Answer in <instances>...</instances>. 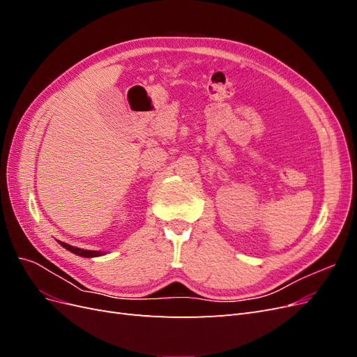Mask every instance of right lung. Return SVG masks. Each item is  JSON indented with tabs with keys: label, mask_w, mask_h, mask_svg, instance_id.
<instances>
[{
	"label": "right lung",
	"mask_w": 357,
	"mask_h": 357,
	"mask_svg": "<svg viewBox=\"0 0 357 357\" xmlns=\"http://www.w3.org/2000/svg\"><path fill=\"white\" fill-rule=\"evenodd\" d=\"M63 248H67L68 252L77 255V256H82V257H96V256H102L105 255V252H96V250H83V248H79V247H74V245H70L67 243H62V241H58Z\"/></svg>",
	"instance_id": "obj_1"
}]
</instances>
